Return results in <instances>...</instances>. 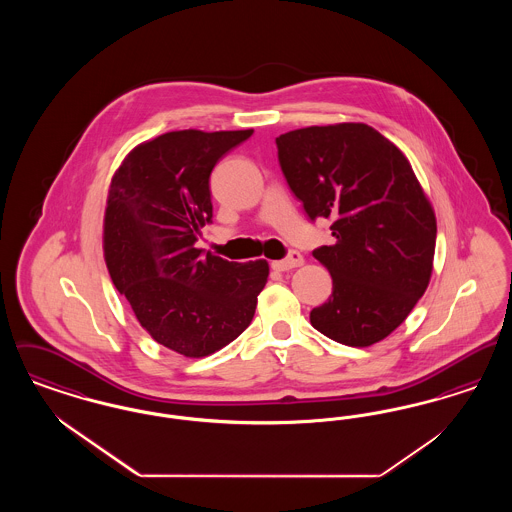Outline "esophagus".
I'll use <instances>...</instances> for the list:
<instances>
[{"label": "esophagus", "instance_id": "1", "mask_svg": "<svg viewBox=\"0 0 512 512\" xmlns=\"http://www.w3.org/2000/svg\"><path fill=\"white\" fill-rule=\"evenodd\" d=\"M301 265H303V255L299 251H290V255L282 261H272V268L280 270V272L292 270V268L301 267Z\"/></svg>", "mask_w": 512, "mask_h": 512}]
</instances>
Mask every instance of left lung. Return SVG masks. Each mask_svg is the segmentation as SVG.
I'll return each mask as SVG.
<instances>
[{"mask_svg":"<svg viewBox=\"0 0 512 512\" xmlns=\"http://www.w3.org/2000/svg\"><path fill=\"white\" fill-rule=\"evenodd\" d=\"M276 147L307 217L332 219L336 242L313 251L332 295L311 324L349 347L388 338L426 292L436 251V215L411 163L363 122L292 130Z\"/></svg>","mask_w":512,"mask_h":512,"instance_id":"obj_1","label":"left lung"}]
</instances>
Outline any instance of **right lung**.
<instances>
[{
  "label": "right lung",
  "instance_id": "right-lung-1",
  "mask_svg": "<svg viewBox=\"0 0 512 512\" xmlns=\"http://www.w3.org/2000/svg\"><path fill=\"white\" fill-rule=\"evenodd\" d=\"M253 130H176L134 147L115 172L103 251L115 288L147 334L199 359L251 324L267 261L234 263L197 249L213 219L209 176Z\"/></svg>",
  "mask_w": 512,
  "mask_h": 512
}]
</instances>
